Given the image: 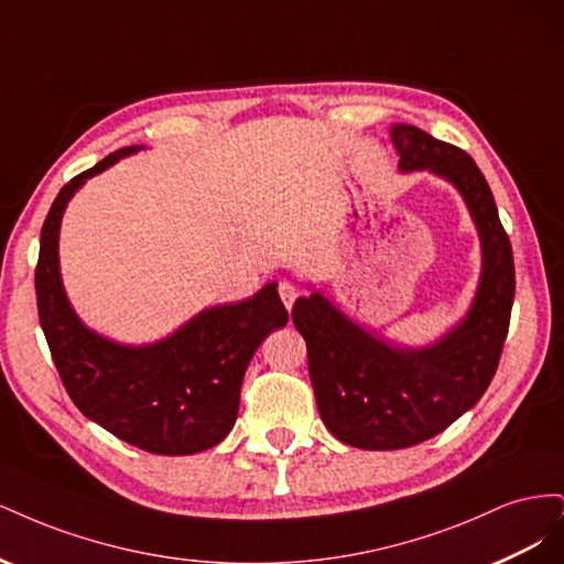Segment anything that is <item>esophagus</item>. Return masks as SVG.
<instances>
[{"mask_svg":"<svg viewBox=\"0 0 564 564\" xmlns=\"http://www.w3.org/2000/svg\"><path fill=\"white\" fill-rule=\"evenodd\" d=\"M278 292H280V299H282V303H284V308L292 311V305H294V301H296V296H299V289H296L292 282L284 280V282H280Z\"/></svg>","mask_w":564,"mask_h":564,"instance_id":"1","label":"esophagus"}]
</instances>
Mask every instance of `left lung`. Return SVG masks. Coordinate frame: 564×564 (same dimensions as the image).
<instances>
[{"label":"left lung","mask_w":564,"mask_h":564,"mask_svg":"<svg viewBox=\"0 0 564 564\" xmlns=\"http://www.w3.org/2000/svg\"><path fill=\"white\" fill-rule=\"evenodd\" d=\"M400 172H431L464 197L482 249L468 313L429 346L386 340L327 296L296 301L292 319L308 346V371L324 425L357 449L414 447L452 425L485 395L499 367L516 296V265L497 202L464 150L412 124H392Z\"/></svg>","instance_id":"1"}]
</instances>
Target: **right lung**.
Here are the masks:
<instances>
[{
	"label": "right lung",
	"instance_id": "obj_1",
	"mask_svg": "<svg viewBox=\"0 0 564 564\" xmlns=\"http://www.w3.org/2000/svg\"><path fill=\"white\" fill-rule=\"evenodd\" d=\"M143 148H119L61 187L40 237L37 311L61 381L84 416L139 449L187 456L232 431L251 357L289 313L270 282L247 301L199 311L155 344H117L79 319L58 263L65 207L91 176Z\"/></svg>",
	"mask_w": 564,
	"mask_h": 564
}]
</instances>
